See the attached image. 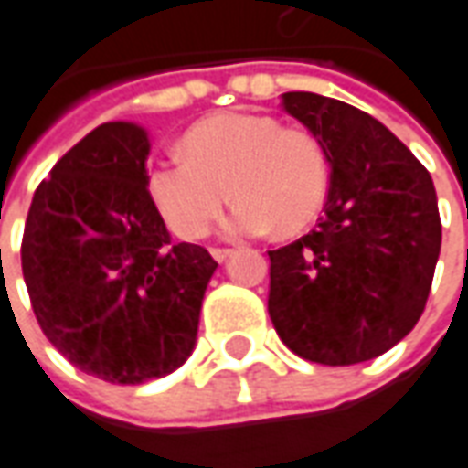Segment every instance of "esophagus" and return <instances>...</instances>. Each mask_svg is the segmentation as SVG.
<instances>
[{
	"label": "esophagus",
	"instance_id": "1",
	"mask_svg": "<svg viewBox=\"0 0 468 468\" xmlns=\"http://www.w3.org/2000/svg\"><path fill=\"white\" fill-rule=\"evenodd\" d=\"M210 255H213L218 263H223V261H228L233 255V248H210Z\"/></svg>",
	"mask_w": 468,
	"mask_h": 468
}]
</instances>
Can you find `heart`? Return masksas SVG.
Wrapping results in <instances>:
<instances>
[{"instance_id":"1","label":"heart","mask_w":468,"mask_h":468,"mask_svg":"<svg viewBox=\"0 0 468 468\" xmlns=\"http://www.w3.org/2000/svg\"><path fill=\"white\" fill-rule=\"evenodd\" d=\"M185 154H165L147 167V193L165 223L197 240L223 213L233 235H261L278 225L295 233L311 225L328 195V157L318 137L253 112H220L193 124Z\"/></svg>"}]
</instances>
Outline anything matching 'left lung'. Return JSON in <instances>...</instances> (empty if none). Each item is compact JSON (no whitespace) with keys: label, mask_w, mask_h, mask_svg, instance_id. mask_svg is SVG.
<instances>
[{"label":"left lung","mask_w":468,"mask_h":468,"mask_svg":"<svg viewBox=\"0 0 468 468\" xmlns=\"http://www.w3.org/2000/svg\"><path fill=\"white\" fill-rule=\"evenodd\" d=\"M281 105L324 144L331 185L314 230L268 250V314L305 361H371L426 308L441 250L431 175L358 107L314 92H285Z\"/></svg>","instance_id":"obj_1"}]
</instances>
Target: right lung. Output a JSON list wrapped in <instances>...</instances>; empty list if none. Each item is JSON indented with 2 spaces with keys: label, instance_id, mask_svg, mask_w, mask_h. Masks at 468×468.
Here are the masks:
<instances>
[{
  "label": "right lung",
  "instance_id": "obj_1",
  "mask_svg": "<svg viewBox=\"0 0 468 468\" xmlns=\"http://www.w3.org/2000/svg\"><path fill=\"white\" fill-rule=\"evenodd\" d=\"M150 140L133 122L82 137L35 190L22 273L47 341L107 383H144L193 353L218 263L170 243L147 193Z\"/></svg>",
  "mask_w": 468,
  "mask_h": 468
}]
</instances>
